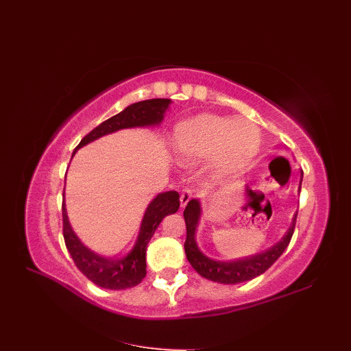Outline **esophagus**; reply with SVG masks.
Here are the masks:
<instances>
[{"mask_svg": "<svg viewBox=\"0 0 351 351\" xmlns=\"http://www.w3.org/2000/svg\"><path fill=\"white\" fill-rule=\"evenodd\" d=\"M192 198V189L191 188H185L182 189V192H180V197H179V201H180V206H184L189 202V199Z\"/></svg>", "mask_w": 351, "mask_h": 351, "instance_id": "obj_1", "label": "esophagus"}]
</instances>
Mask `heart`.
<instances>
[{
  "instance_id": "b5f03b06",
  "label": "heart",
  "mask_w": 351,
  "mask_h": 351,
  "mask_svg": "<svg viewBox=\"0 0 351 351\" xmlns=\"http://www.w3.org/2000/svg\"><path fill=\"white\" fill-rule=\"evenodd\" d=\"M258 141V128L249 120L202 114L175 128L172 147L185 162H199L215 156V172L232 175L254 158Z\"/></svg>"
}]
</instances>
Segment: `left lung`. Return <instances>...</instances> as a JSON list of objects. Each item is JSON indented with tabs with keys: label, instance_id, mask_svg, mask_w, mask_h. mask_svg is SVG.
Here are the masks:
<instances>
[{
	"label": "left lung",
	"instance_id": "obj_1",
	"mask_svg": "<svg viewBox=\"0 0 351 351\" xmlns=\"http://www.w3.org/2000/svg\"><path fill=\"white\" fill-rule=\"evenodd\" d=\"M301 182H302V178H301ZM300 191H301V185H300ZM199 215H201L199 202L197 199H191L184 211L185 224H186L185 253L191 266L205 279L217 282V283H224V285H236L265 274V271L278 261L280 254L285 252V249L288 247V244L293 236L298 213L293 217L292 226L289 227L287 236H285L279 243H276L274 247H270L269 250L261 254H254L252 257H245V258H240V261H232V262H217V261H213V258L204 256L199 252L195 241V230H197Z\"/></svg>",
	"mask_w": 351,
	"mask_h": 351
}]
</instances>
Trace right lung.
<instances>
[{
	"label": "right lung",
	"mask_w": 351,
	"mask_h": 351,
	"mask_svg": "<svg viewBox=\"0 0 351 351\" xmlns=\"http://www.w3.org/2000/svg\"><path fill=\"white\" fill-rule=\"evenodd\" d=\"M171 99L154 98L134 102L121 112L112 115L111 119L102 121L93 132H89L76 149H80L95 138L110 134L112 132L128 127L159 124L163 120V114L167 110ZM75 149V150H76ZM179 193L176 191L162 192L147 206L145 218L140 227V234L134 249L123 258H106L86 249L72 231L64 202L62 204L63 218V239L69 250L76 267L95 285L106 289L121 291L133 288L146 276V249L147 244L159 227L162 219L167 214H173L179 210Z\"/></svg>",
	"instance_id": "right-lung-1"
}]
</instances>
